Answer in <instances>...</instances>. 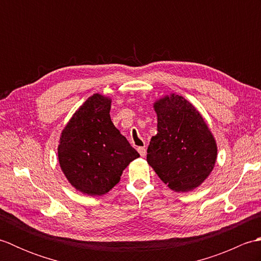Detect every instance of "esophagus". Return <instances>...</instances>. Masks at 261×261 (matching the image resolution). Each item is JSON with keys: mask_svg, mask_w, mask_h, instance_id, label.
<instances>
[{"mask_svg": "<svg viewBox=\"0 0 261 261\" xmlns=\"http://www.w3.org/2000/svg\"><path fill=\"white\" fill-rule=\"evenodd\" d=\"M138 152L140 153L141 157H145L146 153H147V150H146L145 147H139V148H138Z\"/></svg>", "mask_w": 261, "mask_h": 261, "instance_id": "obj_1", "label": "esophagus"}]
</instances>
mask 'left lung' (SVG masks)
Instances as JSON below:
<instances>
[{
  "mask_svg": "<svg viewBox=\"0 0 261 261\" xmlns=\"http://www.w3.org/2000/svg\"><path fill=\"white\" fill-rule=\"evenodd\" d=\"M157 135L147 162L175 192H191L207 178L218 157L216 141L206 122L186 98L170 94L153 103Z\"/></svg>",
  "mask_w": 261,
  "mask_h": 261,
  "instance_id": "obj_1",
  "label": "left lung"
}]
</instances>
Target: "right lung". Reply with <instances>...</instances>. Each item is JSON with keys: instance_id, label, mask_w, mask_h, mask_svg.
Instances as JSON below:
<instances>
[{"instance_id": "obj_1", "label": "right lung", "mask_w": 261, "mask_h": 261, "mask_svg": "<svg viewBox=\"0 0 261 261\" xmlns=\"http://www.w3.org/2000/svg\"><path fill=\"white\" fill-rule=\"evenodd\" d=\"M112 99L94 94L81 105L62 131L60 168L71 186L101 196L118 184L123 170L140 157L111 121Z\"/></svg>"}]
</instances>
